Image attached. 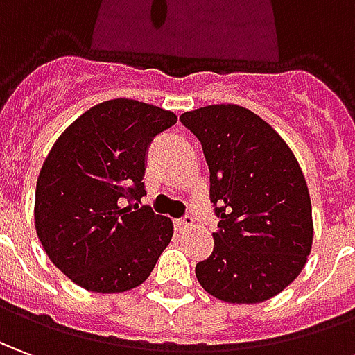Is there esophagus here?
Wrapping results in <instances>:
<instances>
[{
	"label": "esophagus",
	"mask_w": 355,
	"mask_h": 355,
	"mask_svg": "<svg viewBox=\"0 0 355 355\" xmlns=\"http://www.w3.org/2000/svg\"><path fill=\"white\" fill-rule=\"evenodd\" d=\"M193 216H189V214H185L183 218H178L175 220V226H178V230H187V228H191L193 226Z\"/></svg>",
	"instance_id": "1"
}]
</instances>
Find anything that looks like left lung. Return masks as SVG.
I'll return each mask as SVG.
<instances>
[{
    "label": "left lung",
    "instance_id": "obj_1",
    "mask_svg": "<svg viewBox=\"0 0 355 355\" xmlns=\"http://www.w3.org/2000/svg\"><path fill=\"white\" fill-rule=\"evenodd\" d=\"M201 141L218 216L214 251L195 266L199 284L230 304H261L302 272L311 251V199L282 137L245 107L218 104L185 112Z\"/></svg>",
    "mask_w": 355,
    "mask_h": 355
}]
</instances>
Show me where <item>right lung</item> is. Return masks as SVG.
Wrapping results in <instances>:
<instances>
[{"label": "right lung", "instance_id": "right-lung-1", "mask_svg": "<svg viewBox=\"0 0 355 355\" xmlns=\"http://www.w3.org/2000/svg\"><path fill=\"white\" fill-rule=\"evenodd\" d=\"M172 112L117 98L90 107L51 146L34 201L36 234L75 284L116 294L143 284L173 236L145 197L148 146Z\"/></svg>", "mask_w": 355, "mask_h": 355}]
</instances>
